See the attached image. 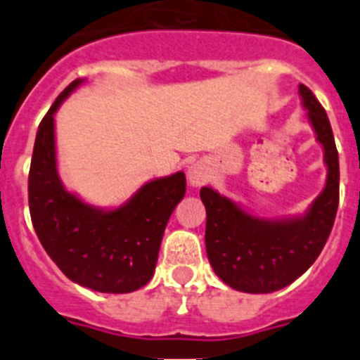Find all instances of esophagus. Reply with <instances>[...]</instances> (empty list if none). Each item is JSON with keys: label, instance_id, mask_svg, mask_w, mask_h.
I'll return each mask as SVG.
<instances>
[{"label": "esophagus", "instance_id": "obj_1", "mask_svg": "<svg viewBox=\"0 0 360 360\" xmlns=\"http://www.w3.org/2000/svg\"><path fill=\"white\" fill-rule=\"evenodd\" d=\"M187 178H189L191 186H202L209 180V167L205 162H195L187 171Z\"/></svg>", "mask_w": 360, "mask_h": 360}]
</instances>
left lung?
I'll return each mask as SVG.
<instances>
[{
    "label": "left lung",
    "instance_id": "obj_1",
    "mask_svg": "<svg viewBox=\"0 0 360 360\" xmlns=\"http://www.w3.org/2000/svg\"><path fill=\"white\" fill-rule=\"evenodd\" d=\"M299 94L324 148L326 187L304 218L263 221L241 211L211 187L200 189L207 224L205 249L216 276L231 288L269 294L287 287L316 262L332 232L339 205V153L328 115L307 86Z\"/></svg>",
    "mask_w": 360,
    "mask_h": 360
}]
</instances>
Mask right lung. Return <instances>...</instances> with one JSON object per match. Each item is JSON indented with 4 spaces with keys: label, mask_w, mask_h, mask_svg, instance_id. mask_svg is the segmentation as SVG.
Listing matches in <instances>:
<instances>
[{
    "label": "right lung",
    "mask_w": 360,
    "mask_h": 360,
    "mask_svg": "<svg viewBox=\"0 0 360 360\" xmlns=\"http://www.w3.org/2000/svg\"><path fill=\"white\" fill-rule=\"evenodd\" d=\"M81 81L53 101L36 135L28 173V207L43 249L82 287L126 294L148 285L171 212L186 195V174L146 184L126 205L98 211L70 195L56 169L53 113Z\"/></svg>",
    "instance_id": "right-lung-1"
}]
</instances>
